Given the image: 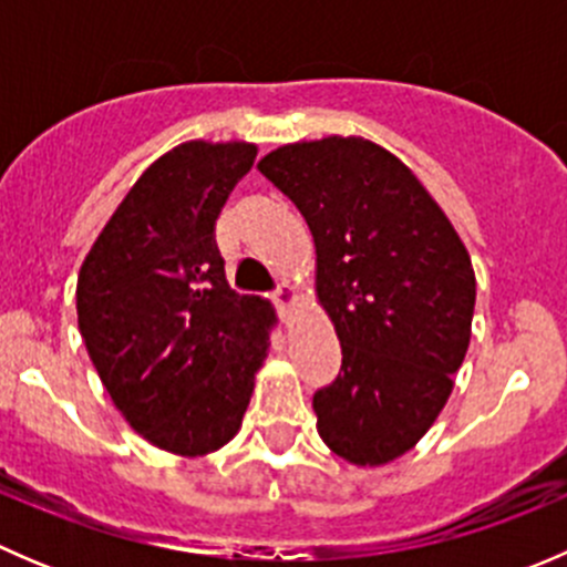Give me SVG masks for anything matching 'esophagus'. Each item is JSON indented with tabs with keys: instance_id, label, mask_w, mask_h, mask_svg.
<instances>
[{
	"instance_id": "obj_1",
	"label": "esophagus",
	"mask_w": 567,
	"mask_h": 567,
	"mask_svg": "<svg viewBox=\"0 0 567 567\" xmlns=\"http://www.w3.org/2000/svg\"><path fill=\"white\" fill-rule=\"evenodd\" d=\"M274 305H277V310L282 312L285 318H288L290 312H293L296 307H299V290H296L293 285H282V288H279L277 293H274Z\"/></svg>"
}]
</instances>
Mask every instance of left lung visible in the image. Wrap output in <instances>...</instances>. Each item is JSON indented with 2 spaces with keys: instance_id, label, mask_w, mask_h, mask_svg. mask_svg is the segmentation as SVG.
Wrapping results in <instances>:
<instances>
[{
  "instance_id": "1",
  "label": "left lung",
  "mask_w": 567,
  "mask_h": 567,
  "mask_svg": "<svg viewBox=\"0 0 567 567\" xmlns=\"http://www.w3.org/2000/svg\"><path fill=\"white\" fill-rule=\"evenodd\" d=\"M257 169L310 227L316 299L342 348V373L312 398L320 439L353 466H386L453 394L472 340V257L416 175L373 140L290 142Z\"/></svg>"
}]
</instances>
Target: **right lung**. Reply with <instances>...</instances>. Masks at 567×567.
Listing matches in <instances>:
<instances>
[{
	"label": "right lung",
	"mask_w": 567,
	"mask_h": 567,
	"mask_svg": "<svg viewBox=\"0 0 567 567\" xmlns=\"http://www.w3.org/2000/svg\"><path fill=\"white\" fill-rule=\"evenodd\" d=\"M255 156L244 140L175 145L131 186L79 268V331L114 409L183 458L241 431L277 326L271 301L233 293L214 244Z\"/></svg>",
	"instance_id": "add662e5"
}]
</instances>
